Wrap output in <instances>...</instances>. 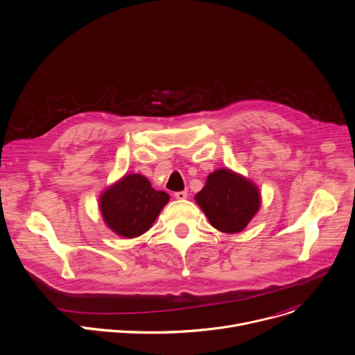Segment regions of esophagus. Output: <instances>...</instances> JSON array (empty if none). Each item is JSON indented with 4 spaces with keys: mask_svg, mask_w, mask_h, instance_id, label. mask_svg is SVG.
Here are the masks:
<instances>
[{
    "mask_svg": "<svg viewBox=\"0 0 355 355\" xmlns=\"http://www.w3.org/2000/svg\"><path fill=\"white\" fill-rule=\"evenodd\" d=\"M174 196H175L177 199H187V198H188V193H187V191H178V192L174 193Z\"/></svg>",
    "mask_w": 355,
    "mask_h": 355,
    "instance_id": "34e87169",
    "label": "esophagus"
}]
</instances>
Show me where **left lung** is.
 Wrapping results in <instances>:
<instances>
[{"mask_svg":"<svg viewBox=\"0 0 355 355\" xmlns=\"http://www.w3.org/2000/svg\"><path fill=\"white\" fill-rule=\"evenodd\" d=\"M195 200L211 225L225 233L243 230L260 208L257 187L225 168L209 174Z\"/></svg>","mask_w":355,"mask_h":355,"instance_id":"8db88e82","label":"left lung"}]
</instances>
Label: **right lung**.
<instances>
[{
    "label": "right lung",
    "instance_id": "add662e5",
    "mask_svg": "<svg viewBox=\"0 0 355 355\" xmlns=\"http://www.w3.org/2000/svg\"><path fill=\"white\" fill-rule=\"evenodd\" d=\"M170 199L164 191H156L139 174L123 177L101 196L104 220L116 234L136 237L147 232Z\"/></svg>",
    "mask_w": 355,
    "mask_h": 355
}]
</instances>
